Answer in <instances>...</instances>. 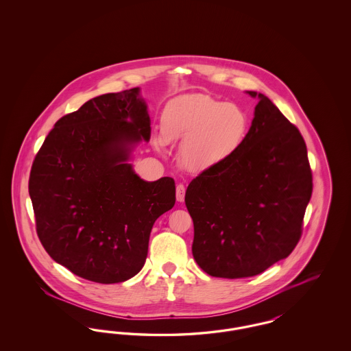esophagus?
<instances>
[{"label": "esophagus", "mask_w": 351, "mask_h": 351, "mask_svg": "<svg viewBox=\"0 0 351 351\" xmlns=\"http://www.w3.org/2000/svg\"><path fill=\"white\" fill-rule=\"evenodd\" d=\"M184 196H185V186L183 184H178L176 185V200L183 202Z\"/></svg>", "instance_id": "esophagus-1"}]
</instances>
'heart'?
Wrapping results in <instances>:
<instances>
[{"mask_svg":"<svg viewBox=\"0 0 351 351\" xmlns=\"http://www.w3.org/2000/svg\"><path fill=\"white\" fill-rule=\"evenodd\" d=\"M247 133L249 117L239 105L204 93L169 101L160 117L162 141H184L180 160L193 172L215 169L229 162L242 147Z\"/></svg>","mask_w":351,"mask_h":351,"instance_id":"b5f03b06","label":"heart"}]
</instances>
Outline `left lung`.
<instances>
[{
  "label": "left lung",
  "instance_id": "8db88e82",
  "mask_svg": "<svg viewBox=\"0 0 351 351\" xmlns=\"http://www.w3.org/2000/svg\"><path fill=\"white\" fill-rule=\"evenodd\" d=\"M247 136L225 165L186 188L193 258L208 275L250 278L287 258L302 233L313 183L299 129L262 93Z\"/></svg>",
  "mask_w": 351,
  "mask_h": 351
}]
</instances>
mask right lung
<instances>
[{
  "mask_svg": "<svg viewBox=\"0 0 351 351\" xmlns=\"http://www.w3.org/2000/svg\"><path fill=\"white\" fill-rule=\"evenodd\" d=\"M138 92L102 95L63 116L30 171L40 243L55 262L95 283H121L142 269L152 225L176 200L172 178L147 183L125 163L134 143L150 139Z\"/></svg>",
  "mask_w": 351,
  "mask_h": 351,
  "instance_id": "1",
  "label": "right lung"
}]
</instances>
